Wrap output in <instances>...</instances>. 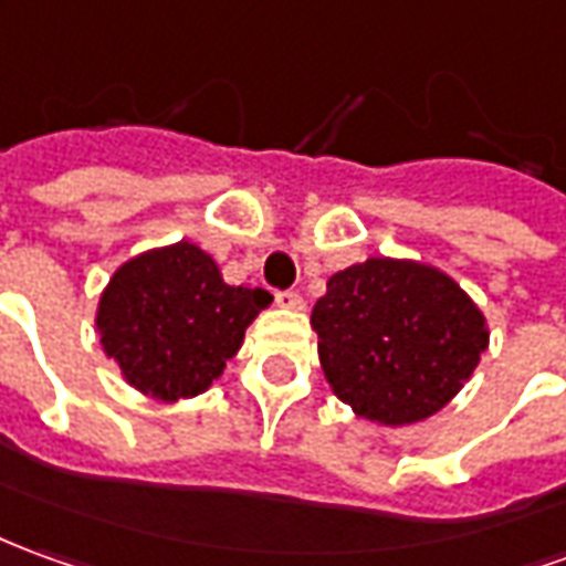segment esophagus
Here are the masks:
<instances>
[{"label":"esophagus","instance_id":"1","mask_svg":"<svg viewBox=\"0 0 566 566\" xmlns=\"http://www.w3.org/2000/svg\"><path fill=\"white\" fill-rule=\"evenodd\" d=\"M275 303L282 306V310H294L300 312L306 303H303V296L296 294V291H282V294H275Z\"/></svg>","mask_w":566,"mask_h":566}]
</instances>
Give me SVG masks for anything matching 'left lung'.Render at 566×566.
I'll list each match as a JSON object with an SVG mask.
<instances>
[{
	"label": "left lung",
	"instance_id": "left-lung-1",
	"mask_svg": "<svg viewBox=\"0 0 566 566\" xmlns=\"http://www.w3.org/2000/svg\"><path fill=\"white\" fill-rule=\"evenodd\" d=\"M324 379L382 426L438 413L488 349V322L448 272L370 256L327 279L312 310Z\"/></svg>",
	"mask_w": 566,
	"mask_h": 566
}]
</instances>
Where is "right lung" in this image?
I'll return each mask as SVG.
<instances>
[{
  "label": "right lung",
  "instance_id": "obj_1",
  "mask_svg": "<svg viewBox=\"0 0 566 566\" xmlns=\"http://www.w3.org/2000/svg\"><path fill=\"white\" fill-rule=\"evenodd\" d=\"M272 303L263 287L223 282L214 256L177 242L122 263L101 294V346L137 392L177 401L205 392Z\"/></svg>",
  "mask_w": 566,
  "mask_h": 566
}]
</instances>
